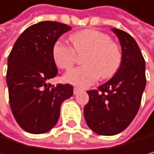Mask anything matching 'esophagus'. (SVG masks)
Wrapping results in <instances>:
<instances>
[{
  "label": "esophagus",
  "instance_id": "34e87169",
  "mask_svg": "<svg viewBox=\"0 0 154 154\" xmlns=\"http://www.w3.org/2000/svg\"><path fill=\"white\" fill-rule=\"evenodd\" d=\"M80 88H74V94L75 95V94H78V93H79L80 92Z\"/></svg>",
  "mask_w": 154,
  "mask_h": 154
}]
</instances>
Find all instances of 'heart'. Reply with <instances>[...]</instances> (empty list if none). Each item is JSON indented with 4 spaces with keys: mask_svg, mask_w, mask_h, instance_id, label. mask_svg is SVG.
Here are the masks:
<instances>
[{
    "mask_svg": "<svg viewBox=\"0 0 154 154\" xmlns=\"http://www.w3.org/2000/svg\"><path fill=\"white\" fill-rule=\"evenodd\" d=\"M71 47L56 41L51 54L56 66L69 69L75 60V54L86 55L83 66L69 70L63 76L66 82L80 88L92 85L100 76L109 79L119 69L122 52L119 46L111 41L108 35L93 29H85L69 36Z\"/></svg>",
    "mask_w": 154,
    "mask_h": 154,
    "instance_id": "obj_1",
    "label": "heart"
}]
</instances>
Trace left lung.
Returning a JSON list of instances; mask_svg holds the SVG:
<instances>
[{
  "mask_svg": "<svg viewBox=\"0 0 154 154\" xmlns=\"http://www.w3.org/2000/svg\"><path fill=\"white\" fill-rule=\"evenodd\" d=\"M118 38L122 50L119 69L98 91H87L90 100L84 107L87 125L103 136L125 130L137 115L146 86L145 61L136 40L118 28L111 29Z\"/></svg>",
  "mask_w": 154,
  "mask_h": 154,
  "instance_id": "left-lung-1",
  "label": "left lung"
}]
</instances>
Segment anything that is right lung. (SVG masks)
Instances as JSON below:
<instances>
[{
	"label": "right lung",
	"mask_w": 154,
	"mask_h": 154,
	"mask_svg": "<svg viewBox=\"0 0 154 154\" xmlns=\"http://www.w3.org/2000/svg\"><path fill=\"white\" fill-rule=\"evenodd\" d=\"M58 22L32 25L16 39L7 60L6 82L12 113L26 132L42 134L54 128L63 100L73 95L69 84L51 87L58 70L51 51L57 39L71 30Z\"/></svg>",
	"instance_id": "obj_1"
}]
</instances>
